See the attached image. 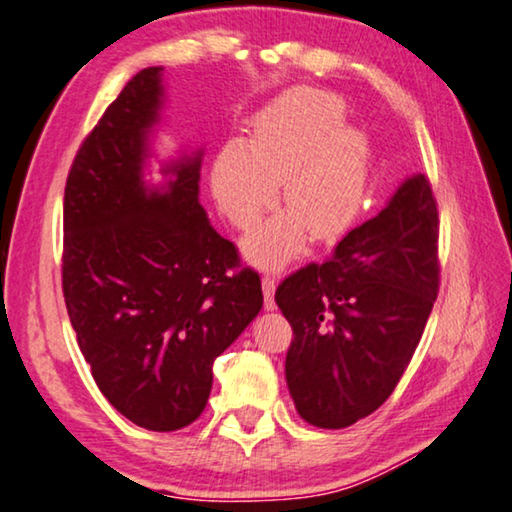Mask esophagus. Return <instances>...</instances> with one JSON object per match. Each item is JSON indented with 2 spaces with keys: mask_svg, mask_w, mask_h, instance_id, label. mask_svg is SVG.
Listing matches in <instances>:
<instances>
[{
  "mask_svg": "<svg viewBox=\"0 0 512 512\" xmlns=\"http://www.w3.org/2000/svg\"><path fill=\"white\" fill-rule=\"evenodd\" d=\"M262 291H264V310H273L275 307V280L271 275H264L262 278Z\"/></svg>",
  "mask_w": 512,
  "mask_h": 512,
  "instance_id": "obj_1",
  "label": "esophagus"
}]
</instances>
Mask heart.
Returning <instances> with one entry per match:
<instances>
[{
  "label": "heart",
  "instance_id": "heart-1",
  "mask_svg": "<svg viewBox=\"0 0 512 512\" xmlns=\"http://www.w3.org/2000/svg\"><path fill=\"white\" fill-rule=\"evenodd\" d=\"M346 109L335 95L303 91L257 118L250 143L232 141L218 152L212 191L234 225H253L285 182L291 212L275 214L246 239V253L271 266L300 253L310 227L330 237L351 221L367 177V143L344 127Z\"/></svg>",
  "mask_w": 512,
  "mask_h": 512
}]
</instances>
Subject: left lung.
<instances>
[{"instance_id":"8db88e82","label":"left lung","mask_w":512,"mask_h":512,"mask_svg":"<svg viewBox=\"0 0 512 512\" xmlns=\"http://www.w3.org/2000/svg\"><path fill=\"white\" fill-rule=\"evenodd\" d=\"M431 180H405L387 207L275 289L291 323L285 376L298 415L346 428L383 405L415 355L440 291Z\"/></svg>"}]
</instances>
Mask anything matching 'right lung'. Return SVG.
I'll return each mask as SVG.
<instances>
[{
    "mask_svg": "<svg viewBox=\"0 0 512 512\" xmlns=\"http://www.w3.org/2000/svg\"><path fill=\"white\" fill-rule=\"evenodd\" d=\"M161 68L127 81L72 161L63 196V296L100 392L148 431L205 410L214 360L262 310V282L198 202L200 152L143 184Z\"/></svg>",
    "mask_w": 512,
    "mask_h": 512,
    "instance_id": "right-lung-1",
    "label": "right lung"
}]
</instances>
